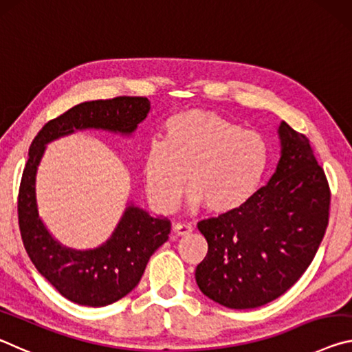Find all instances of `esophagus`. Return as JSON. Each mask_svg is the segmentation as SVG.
Instances as JSON below:
<instances>
[{"instance_id": "1", "label": "esophagus", "mask_w": 352, "mask_h": 352, "mask_svg": "<svg viewBox=\"0 0 352 352\" xmlns=\"http://www.w3.org/2000/svg\"><path fill=\"white\" fill-rule=\"evenodd\" d=\"M173 230H175L177 235H188L193 230V228L192 224L188 223H175L173 224Z\"/></svg>"}]
</instances>
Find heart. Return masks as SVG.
I'll return each instance as SVG.
<instances>
[{
	"mask_svg": "<svg viewBox=\"0 0 352 352\" xmlns=\"http://www.w3.org/2000/svg\"><path fill=\"white\" fill-rule=\"evenodd\" d=\"M267 165L268 146L261 134L215 112L190 109L166 120L162 145L154 143L145 154L143 181L162 212L176 209L187 177L190 206L226 214L251 199Z\"/></svg>",
	"mask_w": 352,
	"mask_h": 352,
	"instance_id": "obj_1",
	"label": "heart"
}]
</instances>
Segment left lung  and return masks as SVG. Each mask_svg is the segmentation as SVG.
<instances>
[{"label": "left lung", "mask_w": 352, "mask_h": 352, "mask_svg": "<svg viewBox=\"0 0 352 352\" xmlns=\"http://www.w3.org/2000/svg\"><path fill=\"white\" fill-rule=\"evenodd\" d=\"M280 159L268 184L237 210L198 223L209 251L197 284L229 309H254L290 289L318 251L331 188L309 138L279 124Z\"/></svg>", "instance_id": "left-lung-1"}]
</instances>
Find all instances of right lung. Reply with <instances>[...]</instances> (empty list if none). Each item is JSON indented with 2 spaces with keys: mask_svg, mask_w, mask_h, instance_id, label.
Wrapping results in <instances>:
<instances>
[{
  "mask_svg": "<svg viewBox=\"0 0 352 352\" xmlns=\"http://www.w3.org/2000/svg\"><path fill=\"white\" fill-rule=\"evenodd\" d=\"M148 98L117 96L80 102L50 120L34 138L19 192V224L28 256L38 273L63 298L80 306H109L135 289L149 257L168 240V218H154L134 206L115 228L112 237L96 250L74 251L62 246L40 220L36 201V173L46 143L76 129H104L132 134L149 112Z\"/></svg>",
  "mask_w": 352,
  "mask_h": 352,
  "instance_id": "add662e5",
  "label": "right lung"
}]
</instances>
